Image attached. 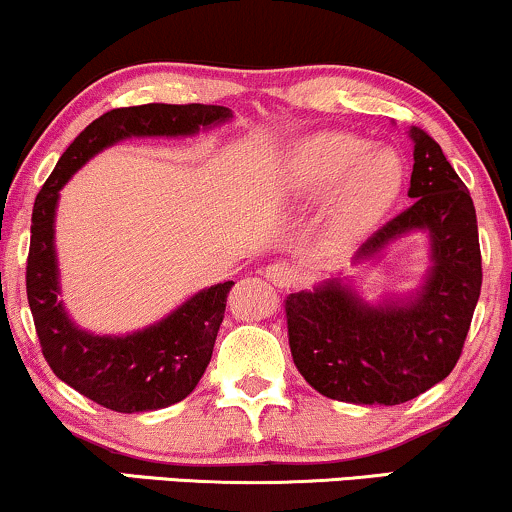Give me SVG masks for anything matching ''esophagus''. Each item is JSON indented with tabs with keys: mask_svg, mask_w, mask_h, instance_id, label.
Here are the masks:
<instances>
[{
	"mask_svg": "<svg viewBox=\"0 0 512 512\" xmlns=\"http://www.w3.org/2000/svg\"><path fill=\"white\" fill-rule=\"evenodd\" d=\"M264 276H267V281H272L274 286H279V289H289V286L293 284V272L286 264H267L264 267Z\"/></svg>",
	"mask_w": 512,
	"mask_h": 512,
	"instance_id": "1",
	"label": "esophagus"
}]
</instances>
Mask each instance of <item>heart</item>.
<instances>
[{
	"mask_svg": "<svg viewBox=\"0 0 512 512\" xmlns=\"http://www.w3.org/2000/svg\"><path fill=\"white\" fill-rule=\"evenodd\" d=\"M286 185L301 197L334 187V211L342 226L373 221L395 202L402 187V161L392 149L373 146L349 132H317L291 149L284 166Z\"/></svg>",
	"mask_w": 512,
	"mask_h": 512,
	"instance_id": "b5f03b06",
	"label": "heart"
}]
</instances>
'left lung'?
Masks as SVG:
<instances>
[{
  "label": "left lung",
  "instance_id": "obj_1",
  "mask_svg": "<svg viewBox=\"0 0 512 512\" xmlns=\"http://www.w3.org/2000/svg\"><path fill=\"white\" fill-rule=\"evenodd\" d=\"M409 209L370 233L356 260L404 233H431L433 267L414 301L361 303L339 281L286 296L293 363L320 395L351 404L409 402L448 378L462 354L481 291L477 211L436 139L411 127Z\"/></svg>",
  "mask_w": 512,
  "mask_h": 512
}]
</instances>
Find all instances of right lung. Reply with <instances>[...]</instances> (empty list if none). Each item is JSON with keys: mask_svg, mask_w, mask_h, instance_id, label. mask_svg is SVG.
<instances>
[{"mask_svg": "<svg viewBox=\"0 0 512 512\" xmlns=\"http://www.w3.org/2000/svg\"><path fill=\"white\" fill-rule=\"evenodd\" d=\"M231 117L223 105L146 103L115 108L69 144L33 204L26 293L45 361L57 378L105 409L134 414L180 402L207 370L233 281L199 291L166 320L127 337H96L72 325L57 301L55 207L62 185L105 146L127 137H180Z\"/></svg>", "mask_w": 512, "mask_h": 512, "instance_id": "right-lung-1", "label": "right lung"}]
</instances>
